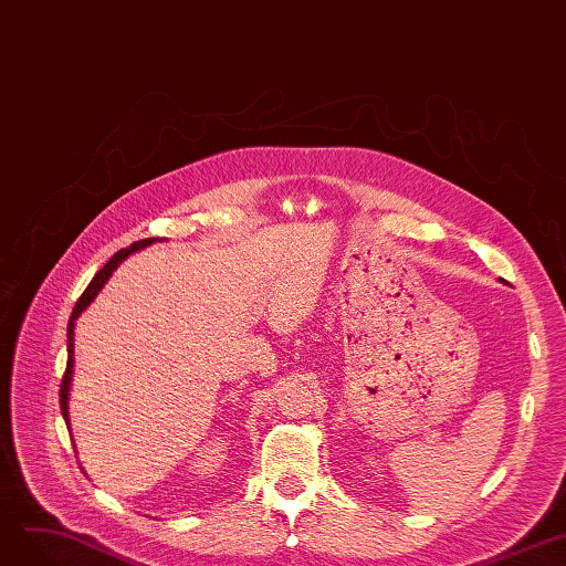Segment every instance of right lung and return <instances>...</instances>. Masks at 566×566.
Here are the masks:
<instances>
[{"label": "right lung", "instance_id": "add662e5", "mask_svg": "<svg viewBox=\"0 0 566 566\" xmlns=\"http://www.w3.org/2000/svg\"><path fill=\"white\" fill-rule=\"evenodd\" d=\"M154 242H156V238L139 240V242H133L130 247L116 251V254L107 263H104V268L95 272V277L91 280V284L86 286V291H83L81 298L76 301V305L72 310V317H70V324H67V368H65V378H62V385H60V410H62V417H65L67 429H70V389H72V375H74V326H76V319H78L81 312L95 301V296L99 294V289L109 282V277L114 275V270L130 254H135V251L149 247Z\"/></svg>", "mask_w": 566, "mask_h": 566}]
</instances>
